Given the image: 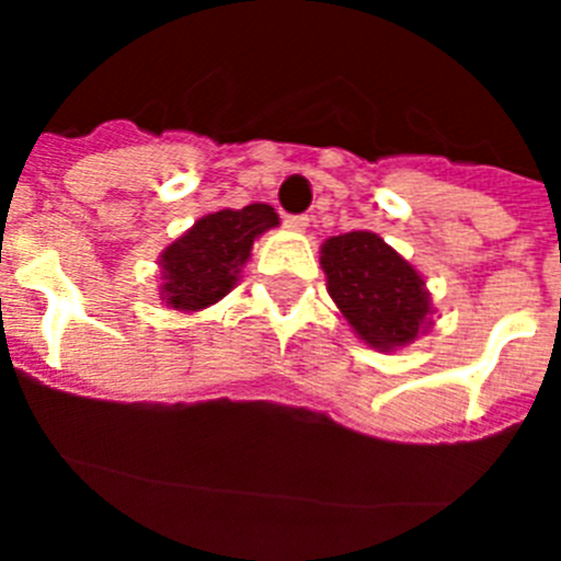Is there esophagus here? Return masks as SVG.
I'll return each mask as SVG.
<instances>
[{
    "label": "esophagus",
    "instance_id": "obj_1",
    "mask_svg": "<svg viewBox=\"0 0 561 561\" xmlns=\"http://www.w3.org/2000/svg\"><path fill=\"white\" fill-rule=\"evenodd\" d=\"M286 227H289V230L304 232L306 227H309V216H286Z\"/></svg>",
    "mask_w": 561,
    "mask_h": 561
}]
</instances>
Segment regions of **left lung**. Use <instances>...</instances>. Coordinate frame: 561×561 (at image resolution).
<instances>
[{
	"instance_id": "obj_1",
	"label": "left lung",
	"mask_w": 561,
	"mask_h": 561,
	"mask_svg": "<svg viewBox=\"0 0 561 561\" xmlns=\"http://www.w3.org/2000/svg\"><path fill=\"white\" fill-rule=\"evenodd\" d=\"M320 266L340 314L374 351L408 348L433 325L427 280L379 232L351 230L325 238Z\"/></svg>"
}]
</instances>
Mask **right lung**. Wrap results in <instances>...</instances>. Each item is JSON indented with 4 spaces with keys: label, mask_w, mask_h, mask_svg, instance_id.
Returning a JSON list of instances; mask_svg holds the SVG:
<instances>
[{
    "label": "right lung",
    "mask_w": 561,
    "mask_h": 561,
    "mask_svg": "<svg viewBox=\"0 0 561 561\" xmlns=\"http://www.w3.org/2000/svg\"><path fill=\"white\" fill-rule=\"evenodd\" d=\"M280 225L275 207L255 202L241 210L207 213L160 252V300L180 314L219 304L241 280L252 244Z\"/></svg>",
    "instance_id": "1"
}]
</instances>
